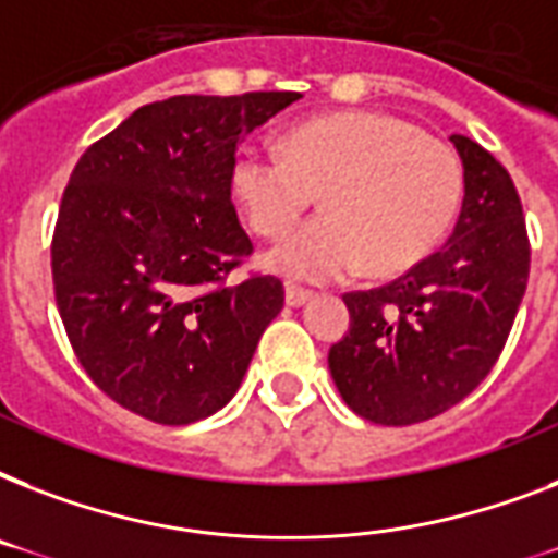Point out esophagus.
Listing matches in <instances>:
<instances>
[{
  "label": "esophagus",
  "mask_w": 558,
  "mask_h": 558,
  "mask_svg": "<svg viewBox=\"0 0 558 558\" xmlns=\"http://www.w3.org/2000/svg\"><path fill=\"white\" fill-rule=\"evenodd\" d=\"M310 298H313V292H310V289L292 287V283H289V287H287V304L289 306H304L306 301H310Z\"/></svg>",
  "instance_id": "1"
}]
</instances>
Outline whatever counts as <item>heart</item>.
Returning <instances> with one entry per match:
<instances>
[{"mask_svg": "<svg viewBox=\"0 0 558 558\" xmlns=\"http://www.w3.org/2000/svg\"><path fill=\"white\" fill-rule=\"evenodd\" d=\"M228 187L252 234L278 240L322 193L324 214L266 257L289 280L393 278L442 243L458 217L466 173L458 150L397 116L339 112L292 126L278 150L245 144Z\"/></svg>", "mask_w": 558, "mask_h": 558, "instance_id": "1", "label": "heart"}]
</instances>
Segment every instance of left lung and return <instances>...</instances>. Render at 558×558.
Returning <instances> with one entry per match:
<instances>
[{
  "mask_svg": "<svg viewBox=\"0 0 558 558\" xmlns=\"http://www.w3.org/2000/svg\"><path fill=\"white\" fill-rule=\"evenodd\" d=\"M466 196L449 243L385 287L348 292L350 332L330 348L336 388L379 425L432 420L486 379L530 278L519 191L501 161L451 135Z\"/></svg>",
  "mask_w": 558,
  "mask_h": 558,
  "instance_id": "left-lung-1",
  "label": "left lung"
}]
</instances>
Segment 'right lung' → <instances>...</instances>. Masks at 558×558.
I'll list each match as a JSON object with an SVG mask.
<instances>
[{
	"label": "right lung",
	"mask_w": 558,
	"mask_h": 558,
	"mask_svg": "<svg viewBox=\"0 0 558 558\" xmlns=\"http://www.w3.org/2000/svg\"><path fill=\"white\" fill-rule=\"evenodd\" d=\"M298 92L177 95L135 109L86 147L51 236L54 298L89 379L126 411L187 425L226 405L283 310L252 271L228 170L240 135Z\"/></svg>",
	"instance_id": "1"
}]
</instances>
